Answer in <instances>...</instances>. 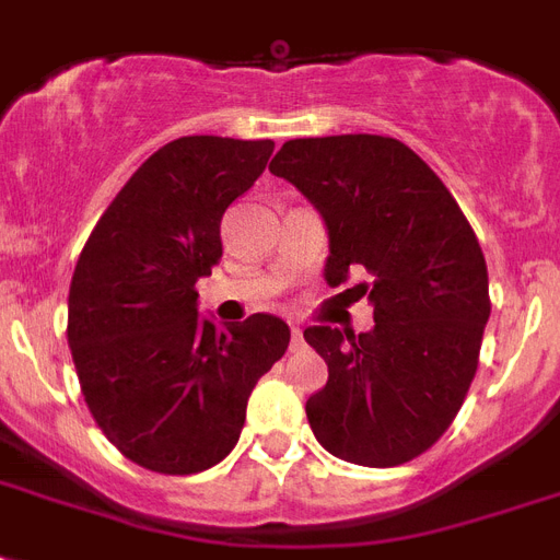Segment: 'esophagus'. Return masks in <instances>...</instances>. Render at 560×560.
Segmentation results:
<instances>
[{
	"label": "esophagus",
	"instance_id": "esophagus-1",
	"mask_svg": "<svg viewBox=\"0 0 560 560\" xmlns=\"http://www.w3.org/2000/svg\"><path fill=\"white\" fill-rule=\"evenodd\" d=\"M302 342H305L302 328H299V325H290V346H293V349H302Z\"/></svg>",
	"mask_w": 560,
	"mask_h": 560
}]
</instances>
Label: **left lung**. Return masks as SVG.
<instances>
[{
  "label": "left lung",
  "mask_w": 560,
  "mask_h": 560,
  "mask_svg": "<svg viewBox=\"0 0 560 560\" xmlns=\"http://www.w3.org/2000/svg\"><path fill=\"white\" fill-rule=\"evenodd\" d=\"M328 229L325 281L351 272L374 328L311 325L328 383L305 404L337 459L395 468L433 447L468 395L491 316L486 255L459 202L416 151L389 136L290 139L270 162Z\"/></svg>",
  "instance_id": "obj_1"
}]
</instances>
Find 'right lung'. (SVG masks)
Wrapping results in <instances>:
<instances>
[{
  "label": "right lung",
  "mask_w": 560,
  "mask_h": 560,
  "mask_svg": "<svg viewBox=\"0 0 560 560\" xmlns=\"http://www.w3.org/2000/svg\"><path fill=\"white\" fill-rule=\"evenodd\" d=\"M276 144L183 136L153 153L92 229L69 288V349L95 424L127 459L186 477L226 459L255 383L290 328L197 314V279L220 261L223 211Z\"/></svg>",
  "instance_id": "1"
}]
</instances>
